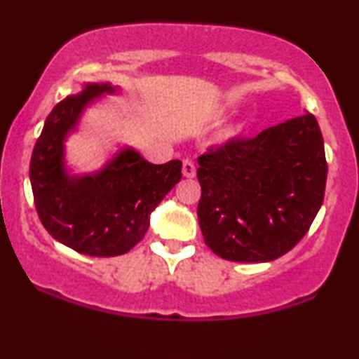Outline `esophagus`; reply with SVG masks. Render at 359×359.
<instances>
[{
	"label": "esophagus",
	"instance_id": "1",
	"mask_svg": "<svg viewBox=\"0 0 359 359\" xmlns=\"http://www.w3.org/2000/svg\"><path fill=\"white\" fill-rule=\"evenodd\" d=\"M182 174L184 177H187V179L196 177V165H194L191 160H184L182 162Z\"/></svg>",
	"mask_w": 359,
	"mask_h": 359
}]
</instances>
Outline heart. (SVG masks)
<instances>
[{"mask_svg": "<svg viewBox=\"0 0 359 359\" xmlns=\"http://www.w3.org/2000/svg\"><path fill=\"white\" fill-rule=\"evenodd\" d=\"M234 133H236V130H234L233 126L226 128V130L222 131V138H231V137H234Z\"/></svg>", "mask_w": 359, "mask_h": 359, "instance_id": "1", "label": "heart"}]
</instances>
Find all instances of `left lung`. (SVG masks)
Wrapping results in <instances>:
<instances>
[{"instance_id":"8db88e82","label":"left lung","mask_w":359,"mask_h":359,"mask_svg":"<svg viewBox=\"0 0 359 359\" xmlns=\"http://www.w3.org/2000/svg\"><path fill=\"white\" fill-rule=\"evenodd\" d=\"M205 245L229 262L265 263L294 248L324 201V140L311 113L233 138L197 158Z\"/></svg>"}]
</instances>
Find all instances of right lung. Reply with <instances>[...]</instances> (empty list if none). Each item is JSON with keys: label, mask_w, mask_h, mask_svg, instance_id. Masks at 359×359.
<instances>
[{"label": "right lung", "mask_w": 359, "mask_h": 359, "mask_svg": "<svg viewBox=\"0 0 359 359\" xmlns=\"http://www.w3.org/2000/svg\"><path fill=\"white\" fill-rule=\"evenodd\" d=\"M116 93L109 82H86L79 94L52 109L32 154L30 182L40 221L57 241L89 257L128 253L145 236L151 211L182 179L180 160L155 165L130 147L94 174H71L65 165L69 133L89 104Z\"/></svg>", "instance_id": "1"}]
</instances>
